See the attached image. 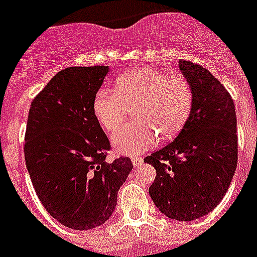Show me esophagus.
Returning <instances> with one entry per match:
<instances>
[{"instance_id":"esophagus-1","label":"esophagus","mask_w":257,"mask_h":257,"mask_svg":"<svg viewBox=\"0 0 257 257\" xmlns=\"http://www.w3.org/2000/svg\"><path fill=\"white\" fill-rule=\"evenodd\" d=\"M143 157H140V156H133L132 157V163H133V165H135V167H136V168H139V167H141V164H143Z\"/></svg>"}]
</instances>
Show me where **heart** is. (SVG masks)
Here are the masks:
<instances>
[{"instance_id":"heart-1","label":"heart","mask_w":257,"mask_h":257,"mask_svg":"<svg viewBox=\"0 0 257 257\" xmlns=\"http://www.w3.org/2000/svg\"><path fill=\"white\" fill-rule=\"evenodd\" d=\"M192 89L183 76L163 70H133L121 76L116 92L102 88L93 100L98 124L112 132L124 120L128 106L137 104L133 122H126L112 135V145L121 155H137L159 139L176 136L191 114Z\"/></svg>"}]
</instances>
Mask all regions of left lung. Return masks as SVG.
Segmentation results:
<instances>
[{
	"instance_id": "1",
	"label": "left lung",
	"mask_w": 257,
	"mask_h": 257,
	"mask_svg": "<svg viewBox=\"0 0 257 257\" xmlns=\"http://www.w3.org/2000/svg\"><path fill=\"white\" fill-rule=\"evenodd\" d=\"M191 85L192 109L175 140L144 159L156 169L149 195L161 213L179 221L203 217L223 200L237 167L235 104L211 72L180 60Z\"/></svg>"
}]
</instances>
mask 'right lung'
Segmentation results:
<instances>
[{"label":"right lung","instance_id":"right-lung-1","mask_svg":"<svg viewBox=\"0 0 257 257\" xmlns=\"http://www.w3.org/2000/svg\"><path fill=\"white\" fill-rule=\"evenodd\" d=\"M109 66L58 72L29 109L25 161L38 199L58 223L76 231L102 225L133 168L131 159L108 163L110 144L93 113Z\"/></svg>","mask_w":257,"mask_h":257}]
</instances>
